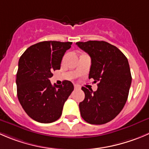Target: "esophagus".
<instances>
[{
  "label": "esophagus",
  "mask_w": 149,
  "mask_h": 149,
  "mask_svg": "<svg viewBox=\"0 0 149 149\" xmlns=\"http://www.w3.org/2000/svg\"><path fill=\"white\" fill-rule=\"evenodd\" d=\"M81 86H79V85H77V84H75L74 85V89H80Z\"/></svg>",
  "instance_id": "1"
}]
</instances>
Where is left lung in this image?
I'll return each instance as SVG.
<instances>
[{
  "instance_id": "left-lung-1",
  "label": "left lung",
  "mask_w": 149,
  "mask_h": 149,
  "mask_svg": "<svg viewBox=\"0 0 149 149\" xmlns=\"http://www.w3.org/2000/svg\"><path fill=\"white\" fill-rule=\"evenodd\" d=\"M91 57L89 79L98 82L97 89L82 86L85 98L79 103L81 116L92 125L114 119L125 106L132 82L127 58L115 46L103 41L77 42Z\"/></svg>"
}]
</instances>
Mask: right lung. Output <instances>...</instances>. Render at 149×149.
<instances>
[{
	"label": "right lung",
	"instance_id": "obj_1",
	"mask_svg": "<svg viewBox=\"0 0 149 149\" xmlns=\"http://www.w3.org/2000/svg\"><path fill=\"white\" fill-rule=\"evenodd\" d=\"M71 44L42 41L27 48L20 57L16 79L17 97L26 113L36 122L57 121L74 89L70 81L52 85L49 80L53 76L52 72L60 69L63 57Z\"/></svg>",
	"mask_w": 149,
	"mask_h": 149
}]
</instances>
